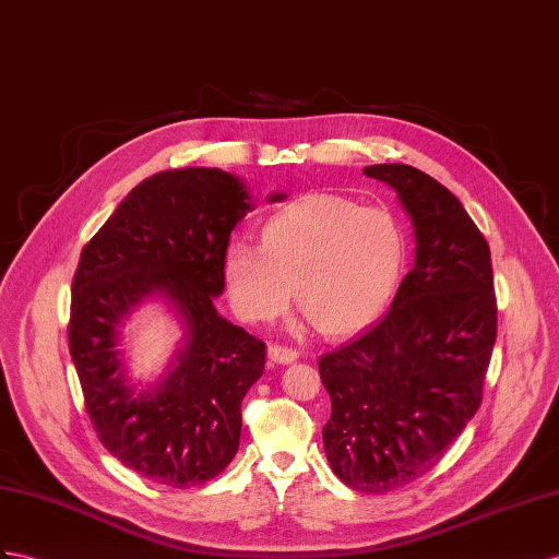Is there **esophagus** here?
I'll return each mask as SVG.
<instances>
[{
	"mask_svg": "<svg viewBox=\"0 0 559 559\" xmlns=\"http://www.w3.org/2000/svg\"><path fill=\"white\" fill-rule=\"evenodd\" d=\"M269 359L274 364H293L299 359V352L293 347H281V345H269L266 349Z\"/></svg>",
	"mask_w": 559,
	"mask_h": 559,
	"instance_id": "1",
	"label": "esophagus"
}]
</instances>
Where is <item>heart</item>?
Masks as SVG:
<instances>
[{"instance_id": "heart-1", "label": "heart", "mask_w": 559, "mask_h": 559, "mask_svg": "<svg viewBox=\"0 0 559 559\" xmlns=\"http://www.w3.org/2000/svg\"><path fill=\"white\" fill-rule=\"evenodd\" d=\"M408 240L384 207L337 195H309L262 228V246L228 242L224 281L240 319L266 323L297 302L325 335H349L376 321L404 276Z\"/></svg>"}]
</instances>
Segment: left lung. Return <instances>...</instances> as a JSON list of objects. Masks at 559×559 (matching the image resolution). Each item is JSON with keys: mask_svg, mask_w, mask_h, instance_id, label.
<instances>
[{"mask_svg": "<svg viewBox=\"0 0 559 559\" xmlns=\"http://www.w3.org/2000/svg\"><path fill=\"white\" fill-rule=\"evenodd\" d=\"M364 175L396 191L416 260L390 311L319 359L323 449L349 489L382 493L432 469L477 413L498 317L489 242L461 200L411 165Z\"/></svg>", "mask_w": 559, "mask_h": 559, "instance_id": "1", "label": "left lung"}]
</instances>
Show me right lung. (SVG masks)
Wrapping results in <instances>:
<instances>
[{"mask_svg": "<svg viewBox=\"0 0 559 559\" xmlns=\"http://www.w3.org/2000/svg\"><path fill=\"white\" fill-rule=\"evenodd\" d=\"M252 207L248 186L224 169L157 171L80 254L68 342L94 429L122 465L175 489L205 484L234 461L240 404L264 373V342L214 307L228 236ZM151 298L164 299L185 335L166 373L136 385L121 325Z\"/></svg>", "mask_w": 559, "mask_h": 559, "instance_id": "1", "label": "right lung"}]
</instances>
